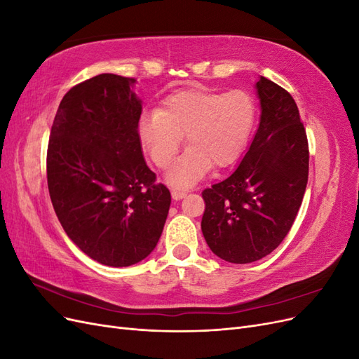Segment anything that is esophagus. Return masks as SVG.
<instances>
[{
	"label": "esophagus",
	"mask_w": 359,
	"mask_h": 359,
	"mask_svg": "<svg viewBox=\"0 0 359 359\" xmlns=\"http://www.w3.org/2000/svg\"><path fill=\"white\" fill-rule=\"evenodd\" d=\"M186 191H182V190H172V199L173 201H181L182 198H186Z\"/></svg>",
	"instance_id": "1"
}]
</instances>
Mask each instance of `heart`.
Listing matches in <instances>:
<instances>
[{"mask_svg": "<svg viewBox=\"0 0 359 359\" xmlns=\"http://www.w3.org/2000/svg\"><path fill=\"white\" fill-rule=\"evenodd\" d=\"M256 102L245 91L181 90L169 94L158 111L139 116L136 132L149 160L168 169L186 135V149L166 173L175 189H189L212 168L240 158L256 124Z\"/></svg>", "mask_w": 359, "mask_h": 359, "instance_id": "b5f03b06", "label": "heart"}]
</instances>
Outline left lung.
<instances>
[{"label": "left lung", "instance_id": "1", "mask_svg": "<svg viewBox=\"0 0 359 359\" xmlns=\"http://www.w3.org/2000/svg\"><path fill=\"white\" fill-rule=\"evenodd\" d=\"M257 132L240 165L202 191V233L214 255L252 264L276 250L297 219L309 180V144L292 95L264 76L256 82Z\"/></svg>", "mask_w": 359, "mask_h": 359}]
</instances>
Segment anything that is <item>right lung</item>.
I'll use <instances>...</instances> for the list:
<instances>
[{
	"instance_id": "1",
	"label": "right lung",
	"mask_w": 359,
	"mask_h": 359,
	"mask_svg": "<svg viewBox=\"0 0 359 359\" xmlns=\"http://www.w3.org/2000/svg\"><path fill=\"white\" fill-rule=\"evenodd\" d=\"M135 83L103 73L73 86L48 145V187L62 229L86 256L115 268L153 252L170 206L139 142Z\"/></svg>"
}]
</instances>
